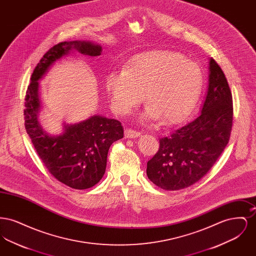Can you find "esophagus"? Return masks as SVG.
<instances>
[{
	"label": "esophagus",
	"instance_id": "34e87169",
	"mask_svg": "<svg viewBox=\"0 0 256 256\" xmlns=\"http://www.w3.org/2000/svg\"><path fill=\"white\" fill-rule=\"evenodd\" d=\"M140 132L137 130H134L132 128H126L124 130V136L126 138H136L138 136H140Z\"/></svg>",
	"mask_w": 256,
	"mask_h": 256
}]
</instances>
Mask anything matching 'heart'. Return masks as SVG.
Masks as SVG:
<instances>
[{"instance_id": "1", "label": "heart", "mask_w": 256, "mask_h": 256, "mask_svg": "<svg viewBox=\"0 0 256 256\" xmlns=\"http://www.w3.org/2000/svg\"><path fill=\"white\" fill-rule=\"evenodd\" d=\"M202 84L200 67L170 50L137 54L124 71H111L106 76V88L114 110L130 113L144 100L146 92L150 106L143 118L161 119L163 124H178L189 116Z\"/></svg>"}]
</instances>
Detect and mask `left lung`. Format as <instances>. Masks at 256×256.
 Wrapping results in <instances>:
<instances>
[{"mask_svg": "<svg viewBox=\"0 0 256 256\" xmlns=\"http://www.w3.org/2000/svg\"><path fill=\"white\" fill-rule=\"evenodd\" d=\"M209 69L208 92L200 115L160 138L158 152L146 163L148 178L164 190H180L198 182L228 144L233 122L232 91L213 58Z\"/></svg>", "mask_w": 256, "mask_h": 256, "instance_id": "left-lung-1", "label": "left lung"}]
</instances>
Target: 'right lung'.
I'll return each mask as SVG.
<instances>
[{
    "mask_svg": "<svg viewBox=\"0 0 256 256\" xmlns=\"http://www.w3.org/2000/svg\"><path fill=\"white\" fill-rule=\"evenodd\" d=\"M70 50L90 56L102 54L100 46L86 41H65L52 47L37 63L26 92L24 128L50 174L71 188L84 190L102 180L110 146L124 137V128L115 119L95 115L84 122L66 126L58 136H49L43 132L37 121L40 108L38 80Z\"/></svg>",
    "mask_w": 256,
    "mask_h": 256,
    "instance_id": "right-lung-1",
    "label": "right lung"
}]
</instances>
